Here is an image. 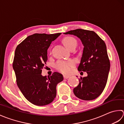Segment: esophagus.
<instances>
[{
    "mask_svg": "<svg viewBox=\"0 0 124 124\" xmlns=\"http://www.w3.org/2000/svg\"><path fill=\"white\" fill-rule=\"evenodd\" d=\"M70 78V76L69 75H64V78L65 79H67L68 78Z\"/></svg>",
    "mask_w": 124,
    "mask_h": 124,
    "instance_id": "34e87169",
    "label": "esophagus"
}]
</instances>
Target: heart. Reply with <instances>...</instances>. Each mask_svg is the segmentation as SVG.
<instances>
[{
  "label": "heart",
  "mask_w": 124,
  "mask_h": 124,
  "mask_svg": "<svg viewBox=\"0 0 124 124\" xmlns=\"http://www.w3.org/2000/svg\"><path fill=\"white\" fill-rule=\"evenodd\" d=\"M65 46L68 49H70L73 46H76L77 44V40L74 37L71 36H67L63 39ZM74 62L72 60L64 61V60H58L55 63V66L57 70L64 73H69L71 70V68L74 66Z\"/></svg>",
  "instance_id": "heart-1"
}]
</instances>
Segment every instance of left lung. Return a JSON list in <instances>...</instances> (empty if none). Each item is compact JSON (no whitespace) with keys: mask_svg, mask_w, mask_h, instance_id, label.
<instances>
[{"mask_svg":"<svg viewBox=\"0 0 124 124\" xmlns=\"http://www.w3.org/2000/svg\"><path fill=\"white\" fill-rule=\"evenodd\" d=\"M64 34L77 36L84 46L78 70L86 72L88 75L80 78L79 84L74 88L73 93L81 100H94L104 90L110 70V63L105 42L90 30L77 29Z\"/></svg>","mask_w":124,"mask_h":124,"instance_id":"obj_1","label":"left lung"}]
</instances>
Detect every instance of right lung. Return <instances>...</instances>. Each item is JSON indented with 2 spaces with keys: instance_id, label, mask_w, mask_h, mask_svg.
Returning <instances> with one entry per match:
<instances>
[{
  "instance_id": "obj_1",
  "label": "right lung",
  "mask_w": 124,
  "mask_h": 124,
  "mask_svg": "<svg viewBox=\"0 0 124 124\" xmlns=\"http://www.w3.org/2000/svg\"><path fill=\"white\" fill-rule=\"evenodd\" d=\"M61 33L34 34L17 45L13 62L19 88L26 99L38 106L51 103L57 94L56 86L64 79L62 74L42 76L47 60V50Z\"/></svg>"
}]
</instances>
